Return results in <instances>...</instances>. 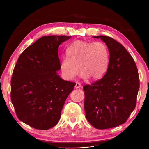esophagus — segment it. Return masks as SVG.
Listing matches in <instances>:
<instances>
[{
  "label": "esophagus",
  "instance_id": "34e87169",
  "mask_svg": "<svg viewBox=\"0 0 149 149\" xmlns=\"http://www.w3.org/2000/svg\"><path fill=\"white\" fill-rule=\"evenodd\" d=\"M81 87V84L80 83H76L75 85V89H79Z\"/></svg>",
  "mask_w": 149,
  "mask_h": 149
}]
</instances>
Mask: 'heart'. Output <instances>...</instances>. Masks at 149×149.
Returning a JSON list of instances; mask_svg holds the SVG:
<instances>
[{
	"label": "heart",
	"mask_w": 149,
	"mask_h": 149,
	"mask_svg": "<svg viewBox=\"0 0 149 149\" xmlns=\"http://www.w3.org/2000/svg\"><path fill=\"white\" fill-rule=\"evenodd\" d=\"M68 57L63 58L60 64L62 77L72 80L79 73L83 79L97 80L106 74L109 65L107 46L101 42L76 40L66 50Z\"/></svg>",
	"instance_id": "heart-1"
}]
</instances>
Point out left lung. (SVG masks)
Here are the masks:
<instances>
[{"instance_id": "obj_1", "label": "left lung", "mask_w": 149, "mask_h": 149, "mask_svg": "<svg viewBox=\"0 0 149 149\" xmlns=\"http://www.w3.org/2000/svg\"><path fill=\"white\" fill-rule=\"evenodd\" d=\"M107 46L110 57L102 79L83 86L86 118L98 129L124 124L134 110L139 88L135 62L126 48L112 37L98 36Z\"/></svg>"}]
</instances>
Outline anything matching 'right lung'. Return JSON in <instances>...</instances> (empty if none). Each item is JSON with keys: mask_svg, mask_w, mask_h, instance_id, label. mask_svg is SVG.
I'll list each match as a JSON object with an SVG mask.
<instances>
[{"mask_svg": "<svg viewBox=\"0 0 149 149\" xmlns=\"http://www.w3.org/2000/svg\"><path fill=\"white\" fill-rule=\"evenodd\" d=\"M71 36H46L19 56L11 81V99L17 118L36 129L58 123L66 99L75 85L57 74L59 45Z\"/></svg>", "mask_w": 149, "mask_h": 149, "instance_id": "add662e5", "label": "right lung"}]
</instances>
